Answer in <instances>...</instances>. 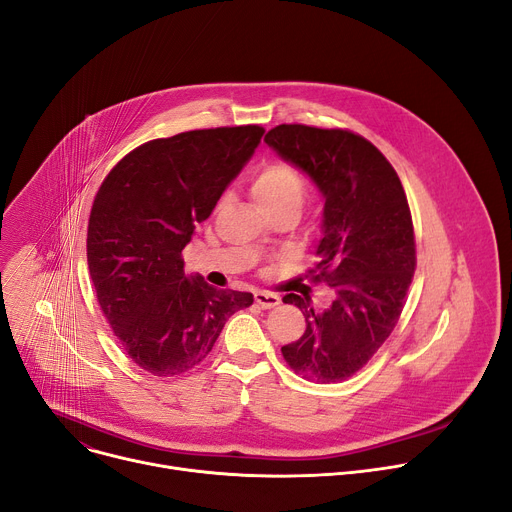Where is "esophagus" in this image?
Here are the masks:
<instances>
[{
    "mask_svg": "<svg viewBox=\"0 0 512 512\" xmlns=\"http://www.w3.org/2000/svg\"><path fill=\"white\" fill-rule=\"evenodd\" d=\"M254 299H256V303L262 307V309H270V307H274V305H279V295H274V293H266V291H256L254 293Z\"/></svg>",
    "mask_w": 512,
    "mask_h": 512,
    "instance_id": "obj_1",
    "label": "esophagus"
}]
</instances>
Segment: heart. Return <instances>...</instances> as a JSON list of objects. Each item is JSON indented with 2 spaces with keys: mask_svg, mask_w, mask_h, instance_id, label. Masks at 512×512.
I'll list each match as a JSON object with an SVG mask.
<instances>
[{
  "mask_svg": "<svg viewBox=\"0 0 512 512\" xmlns=\"http://www.w3.org/2000/svg\"><path fill=\"white\" fill-rule=\"evenodd\" d=\"M252 196L262 211L281 207L299 211L305 199V180L289 164H268L254 176Z\"/></svg>",
  "mask_w": 512,
  "mask_h": 512,
  "instance_id": "1",
  "label": "heart"
}]
</instances>
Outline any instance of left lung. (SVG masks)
<instances>
[{
  "instance_id": "8db88e82",
  "label": "left lung",
  "mask_w": 512,
  "mask_h": 512,
  "mask_svg": "<svg viewBox=\"0 0 512 512\" xmlns=\"http://www.w3.org/2000/svg\"><path fill=\"white\" fill-rule=\"evenodd\" d=\"M264 141L322 194V240L309 274L334 293L322 311L309 295L283 297L307 328L281 352L311 381H344L375 355L406 303L416 268L406 192L383 153L350 131L279 125Z\"/></svg>"
}]
</instances>
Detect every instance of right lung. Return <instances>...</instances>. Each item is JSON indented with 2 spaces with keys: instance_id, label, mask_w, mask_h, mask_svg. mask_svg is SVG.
Returning a JSON list of instances; mask_svg holds the SVG:
<instances>
[{
  "instance_id": "1",
  "label": "right lung",
  "mask_w": 512,
  "mask_h": 512,
  "mask_svg": "<svg viewBox=\"0 0 512 512\" xmlns=\"http://www.w3.org/2000/svg\"><path fill=\"white\" fill-rule=\"evenodd\" d=\"M258 125L188 131L149 141L112 168L88 223V268L98 303L127 355L151 375L199 365L252 293L184 274L182 250L250 162Z\"/></svg>"
}]
</instances>
